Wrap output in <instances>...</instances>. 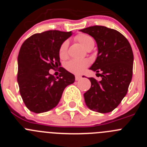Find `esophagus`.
Wrapping results in <instances>:
<instances>
[{
    "mask_svg": "<svg viewBox=\"0 0 147 147\" xmlns=\"http://www.w3.org/2000/svg\"><path fill=\"white\" fill-rule=\"evenodd\" d=\"M82 76H80V75H76V76H75V80H76V81H78V80H80V79H81Z\"/></svg>",
    "mask_w": 147,
    "mask_h": 147,
    "instance_id": "1",
    "label": "esophagus"
}]
</instances>
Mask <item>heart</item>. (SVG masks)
<instances>
[{
    "label": "heart",
    "mask_w": 147,
    "mask_h": 147,
    "mask_svg": "<svg viewBox=\"0 0 147 147\" xmlns=\"http://www.w3.org/2000/svg\"><path fill=\"white\" fill-rule=\"evenodd\" d=\"M76 40L80 42L85 49L93 47L94 40L90 36L86 34H80L76 37ZM67 48L68 42L64 41L61 44L59 49V55L61 59H65L67 55ZM90 65V61L88 59H74L68 61L65 64L66 69L69 72L74 74H81L84 72L86 67Z\"/></svg>",
    "instance_id": "1"
}]
</instances>
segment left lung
I'll use <instances>...</instances> for the list:
<instances>
[{
  "mask_svg": "<svg viewBox=\"0 0 147 147\" xmlns=\"http://www.w3.org/2000/svg\"><path fill=\"white\" fill-rule=\"evenodd\" d=\"M80 31L92 36L96 42L98 55L90 69L102 77L99 82L89 78L91 87L84 93L85 103L93 111L110 113L125 96L132 80V48L127 39L115 29L93 26Z\"/></svg>",
  "mask_w": 147,
  "mask_h": 147,
  "instance_id": "obj_1",
  "label": "left lung"
}]
</instances>
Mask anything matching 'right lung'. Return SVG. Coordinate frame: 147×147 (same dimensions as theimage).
<instances>
[{
	"mask_svg": "<svg viewBox=\"0 0 147 147\" xmlns=\"http://www.w3.org/2000/svg\"><path fill=\"white\" fill-rule=\"evenodd\" d=\"M72 32L49 30L34 34L24 41L18 58V82L27 108L35 113L47 112L59 103L74 75L59 67V78L49 74L60 66L59 49Z\"/></svg>",
	"mask_w": 147,
	"mask_h": 147,
	"instance_id": "add662e5",
	"label": "right lung"
}]
</instances>
